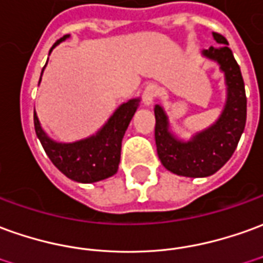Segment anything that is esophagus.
Wrapping results in <instances>:
<instances>
[{
  "mask_svg": "<svg viewBox=\"0 0 263 263\" xmlns=\"http://www.w3.org/2000/svg\"><path fill=\"white\" fill-rule=\"evenodd\" d=\"M158 93H159L158 85H155V84L146 85L144 89V92H142V101H144L145 105H152V102H154V100L158 97Z\"/></svg>",
  "mask_w": 263,
  "mask_h": 263,
  "instance_id": "34e87169",
  "label": "esophagus"
}]
</instances>
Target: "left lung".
Wrapping results in <instances>:
<instances>
[{
	"mask_svg": "<svg viewBox=\"0 0 263 263\" xmlns=\"http://www.w3.org/2000/svg\"><path fill=\"white\" fill-rule=\"evenodd\" d=\"M214 38L218 45L205 49L203 55L218 62L225 72L228 100L221 118L189 142H181L168 131L162 108L157 105L154 109L158 157L163 166L176 175L203 178L215 174L232 157L245 129L247 95L240 68L228 47L227 38L218 32H214Z\"/></svg>",
	"mask_w": 263,
	"mask_h": 263,
	"instance_id": "left-lung-1",
	"label": "left lung"
}]
</instances>
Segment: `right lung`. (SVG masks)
<instances>
[{
	"mask_svg": "<svg viewBox=\"0 0 263 263\" xmlns=\"http://www.w3.org/2000/svg\"><path fill=\"white\" fill-rule=\"evenodd\" d=\"M65 38H68V35L60 38L52 48ZM138 102L139 100H131L122 104L95 137L74 144H58L49 139L41 129L34 112L35 134L51 162L64 175L77 182H97L117 174L121 159L122 138L137 111Z\"/></svg>",
	"mask_w": 263,
	"mask_h": 263,
	"instance_id": "obj_1",
	"label": "right lung"
}]
</instances>
